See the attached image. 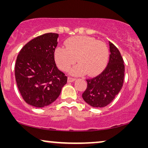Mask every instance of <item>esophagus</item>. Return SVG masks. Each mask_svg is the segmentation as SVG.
<instances>
[{
  "label": "esophagus",
  "mask_w": 148,
  "mask_h": 148,
  "mask_svg": "<svg viewBox=\"0 0 148 148\" xmlns=\"http://www.w3.org/2000/svg\"><path fill=\"white\" fill-rule=\"evenodd\" d=\"M75 81V78H72V77H68V79H67V82H73Z\"/></svg>",
  "instance_id": "1"
}]
</instances>
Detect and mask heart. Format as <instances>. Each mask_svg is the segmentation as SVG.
Here are the masks:
<instances>
[{"label": "heart", "instance_id": "b5f03b06", "mask_svg": "<svg viewBox=\"0 0 148 148\" xmlns=\"http://www.w3.org/2000/svg\"><path fill=\"white\" fill-rule=\"evenodd\" d=\"M65 47L58 46L54 50V60L61 70H67L76 62L78 64L70 69L73 75H98L106 67L108 50L106 44L96 38L86 36H74L64 42Z\"/></svg>", "mask_w": 148, "mask_h": 148}]
</instances>
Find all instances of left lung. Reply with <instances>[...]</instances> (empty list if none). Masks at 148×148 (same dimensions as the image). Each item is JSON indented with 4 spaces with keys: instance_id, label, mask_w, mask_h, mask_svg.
<instances>
[{
    "instance_id": "8db88e82",
    "label": "left lung",
    "mask_w": 148,
    "mask_h": 148,
    "mask_svg": "<svg viewBox=\"0 0 148 148\" xmlns=\"http://www.w3.org/2000/svg\"><path fill=\"white\" fill-rule=\"evenodd\" d=\"M110 58L102 73L86 80L88 87L82 94L86 103L94 108L106 106L122 89L125 65L122 56L116 46L109 42Z\"/></svg>"
}]
</instances>
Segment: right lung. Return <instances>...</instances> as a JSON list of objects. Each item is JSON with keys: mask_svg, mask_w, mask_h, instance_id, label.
I'll return each instance as SVG.
<instances>
[{"mask_svg": "<svg viewBox=\"0 0 148 148\" xmlns=\"http://www.w3.org/2000/svg\"><path fill=\"white\" fill-rule=\"evenodd\" d=\"M58 34L48 33L29 41L20 50L15 67L18 89L26 103L43 108L60 96L67 77L58 70L54 53Z\"/></svg>", "mask_w": 148, "mask_h": 148, "instance_id": "obj_1", "label": "right lung"}]
</instances>
